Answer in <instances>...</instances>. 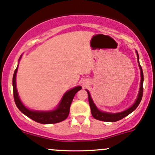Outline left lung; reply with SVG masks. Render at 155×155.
Here are the masks:
<instances>
[{
	"mask_svg": "<svg viewBox=\"0 0 155 155\" xmlns=\"http://www.w3.org/2000/svg\"><path fill=\"white\" fill-rule=\"evenodd\" d=\"M136 54H137V59H138V62H139V66L140 68V73H141V82H140V88H139V95H138V97L136 99L135 103L132 105L131 107L129 108H127L125 111H122V112L119 113H108V112H104V111H101L96 108V106L95 105L94 102H93V99H92L91 96H90V93H89L88 90H87V93H88V99H89V104H90V109H91V113L93 117L95 119L99 120H102V121H107V122H115L117 120H120L121 119H123L124 117H125L126 116H127L128 114H130V113L133 112L135 109L138 107V105L140 103L141 100H142V95H143V81H144V77H143V71H142V67H141L140 64H139V55H138V52L136 51Z\"/></svg>",
	"mask_w": 155,
	"mask_h": 155,
	"instance_id": "1",
	"label": "left lung"
}]
</instances>
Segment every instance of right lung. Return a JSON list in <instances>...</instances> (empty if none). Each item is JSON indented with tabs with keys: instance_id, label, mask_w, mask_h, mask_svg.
I'll list each match as a JSON object with an SVG mask.
<instances>
[{
	"instance_id": "right-lung-1",
	"label": "right lung",
	"mask_w": 155,
	"mask_h": 155,
	"mask_svg": "<svg viewBox=\"0 0 155 155\" xmlns=\"http://www.w3.org/2000/svg\"><path fill=\"white\" fill-rule=\"evenodd\" d=\"M21 59V56L19 59ZM18 66L16 68L13 77V97H14L15 103L19 108V111L23 113L25 115L32 119L38 123L43 124H56L59 122L65 120L68 117L70 111L71 102L74 99V95L77 92L81 90V86L74 87V88L69 90L64 94L63 97L60 101L57 108L55 110L50 111H31L27 108L21 102L17 93L16 84V76L17 72Z\"/></svg>"
}]
</instances>
